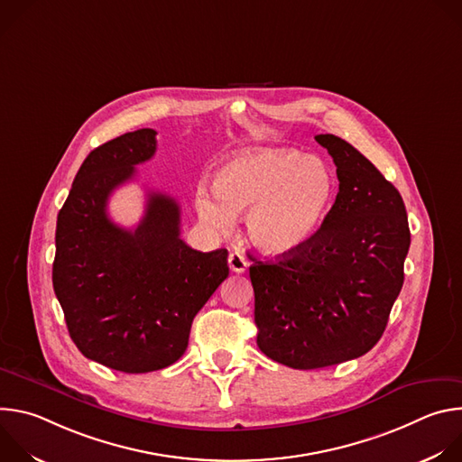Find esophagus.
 Wrapping results in <instances>:
<instances>
[{
    "label": "esophagus",
    "instance_id": "34e87169",
    "mask_svg": "<svg viewBox=\"0 0 462 462\" xmlns=\"http://www.w3.org/2000/svg\"><path fill=\"white\" fill-rule=\"evenodd\" d=\"M228 265L232 269V273L236 274H243L248 269V259L241 254V252H232L228 255Z\"/></svg>",
    "mask_w": 462,
    "mask_h": 462
}]
</instances>
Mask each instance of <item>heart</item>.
I'll use <instances>...</instances> for the list:
<instances>
[{"mask_svg":"<svg viewBox=\"0 0 462 462\" xmlns=\"http://www.w3.org/2000/svg\"><path fill=\"white\" fill-rule=\"evenodd\" d=\"M337 195V175L325 161L274 148L225 162L216 173V186H197L195 208L208 226L221 232L246 212L252 245L269 255H289L319 234Z\"/></svg>","mask_w":462,"mask_h":462,"instance_id":"obj_1","label":"heart"}]
</instances>
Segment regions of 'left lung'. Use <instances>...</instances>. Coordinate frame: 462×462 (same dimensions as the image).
I'll list each match as a JSON object with an SVG mask.
<instances>
[{
    "instance_id": "obj_1",
    "label": "left lung",
    "mask_w": 462,
    "mask_h": 462,
    "mask_svg": "<svg viewBox=\"0 0 462 462\" xmlns=\"http://www.w3.org/2000/svg\"><path fill=\"white\" fill-rule=\"evenodd\" d=\"M314 139L337 164L333 212L301 250L250 267L257 347L292 369L337 365L374 347L411 243L399 189L344 139Z\"/></svg>"
}]
</instances>
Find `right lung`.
<instances>
[{
	"instance_id": "1",
	"label": "right lung",
	"mask_w": 462,
	"mask_h": 462,
	"mask_svg": "<svg viewBox=\"0 0 462 462\" xmlns=\"http://www.w3.org/2000/svg\"><path fill=\"white\" fill-rule=\"evenodd\" d=\"M144 127L95 148L56 221L52 287L79 351L122 373L177 362L195 314L228 278L226 248L199 252L180 239V208L150 191L143 221L127 230L107 216L113 189L157 150Z\"/></svg>"
}]
</instances>
